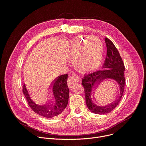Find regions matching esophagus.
I'll return each instance as SVG.
<instances>
[{
	"label": "esophagus",
	"mask_w": 146,
	"mask_h": 146,
	"mask_svg": "<svg viewBox=\"0 0 146 146\" xmlns=\"http://www.w3.org/2000/svg\"><path fill=\"white\" fill-rule=\"evenodd\" d=\"M79 78L77 76H71L70 77H69L68 79V86L69 87H70L72 86V84H74V83H76L77 82H78Z\"/></svg>",
	"instance_id": "34e87169"
}]
</instances>
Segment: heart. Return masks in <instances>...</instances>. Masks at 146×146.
Segmentation results:
<instances>
[{
    "instance_id": "b5f03b06",
    "label": "heart",
    "mask_w": 146,
    "mask_h": 146,
    "mask_svg": "<svg viewBox=\"0 0 146 146\" xmlns=\"http://www.w3.org/2000/svg\"><path fill=\"white\" fill-rule=\"evenodd\" d=\"M71 56L74 68L81 73L96 70L103 58V45L98 38H76L71 41Z\"/></svg>"
}]
</instances>
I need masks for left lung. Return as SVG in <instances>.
<instances>
[{"instance_id": "left-lung-1", "label": "left lung", "mask_w": 146, "mask_h": 146, "mask_svg": "<svg viewBox=\"0 0 146 146\" xmlns=\"http://www.w3.org/2000/svg\"><path fill=\"white\" fill-rule=\"evenodd\" d=\"M105 41L107 47V55L102 66L103 69L85 74L82 79L87 106L91 112L96 114L109 113L118 106L122 97L125 85V66L119 52L110 39L106 37ZM107 79L112 80L119 86L117 98L109 104L105 103L106 100L97 92L98 86Z\"/></svg>"}]
</instances>
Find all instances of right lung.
I'll return each instance as SVG.
<instances>
[{
    "instance_id": "1",
    "label": "right lung",
    "mask_w": 146,
    "mask_h": 146,
    "mask_svg": "<svg viewBox=\"0 0 146 146\" xmlns=\"http://www.w3.org/2000/svg\"><path fill=\"white\" fill-rule=\"evenodd\" d=\"M68 74L58 76L50 87L48 99L38 102L29 93L25 84L23 86V93L32 110L42 117L52 118L59 116L66 109L68 104L69 90L67 85Z\"/></svg>"
}]
</instances>
